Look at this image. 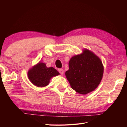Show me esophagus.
Masks as SVG:
<instances>
[{
  "instance_id": "1",
  "label": "esophagus",
  "mask_w": 127,
  "mask_h": 127,
  "mask_svg": "<svg viewBox=\"0 0 127 127\" xmlns=\"http://www.w3.org/2000/svg\"><path fill=\"white\" fill-rule=\"evenodd\" d=\"M58 71L59 72V73H60L61 75H63L64 74V70L63 69H58Z\"/></svg>"
}]
</instances>
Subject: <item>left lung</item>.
<instances>
[{
  "label": "left lung",
  "mask_w": 127,
  "mask_h": 127,
  "mask_svg": "<svg viewBox=\"0 0 127 127\" xmlns=\"http://www.w3.org/2000/svg\"><path fill=\"white\" fill-rule=\"evenodd\" d=\"M103 73L101 59L92 51L85 48L82 53L70 59L65 76L72 89L79 94H87L98 87Z\"/></svg>",
  "instance_id": "left-lung-1"
}]
</instances>
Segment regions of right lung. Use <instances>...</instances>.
<instances>
[{
	"mask_svg": "<svg viewBox=\"0 0 127 127\" xmlns=\"http://www.w3.org/2000/svg\"><path fill=\"white\" fill-rule=\"evenodd\" d=\"M60 74L53 67L48 68L45 63L39 62L29 69L27 75L32 84L38 87H44L50 83L53 77Z\"/></svg>",
	"mask_w": 127,
	"mask_h": 127,
	"instance_id": "right-lung-1",
	"label": "right lung"
}]
</instances>
